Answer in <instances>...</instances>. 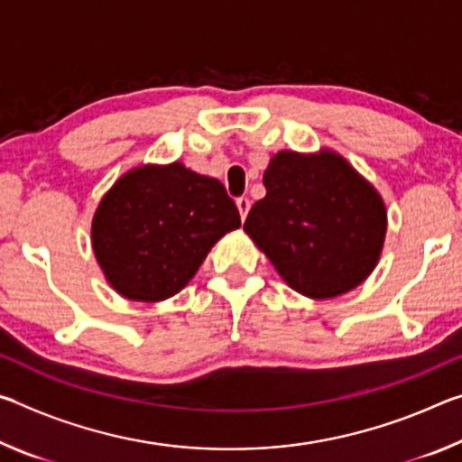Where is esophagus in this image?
Wrapping results in <instances>:
<instances>
[{"mask_svg":"<svg viewBox=\"0 0 462 462\" xmlns=\"http://www.w3.org/2000/svg\"><path fill=\"white\" fill-rule=\"evenodd\" d=\"M236 208H238V212H240L242 222H245L248 209H250V201H248L246 198H238V199H236Z\"/></svg>","mask_w":462,"mask_h":462,"instance_id":"esophagus-1","label":"esophagus"}]
</instances>
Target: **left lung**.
I'll list each match as a JSON object with an SVG mask.
<instances>
[{"label": "left lung", "mask_w": 462, "mask_h": 462, "mask_svg": "<svg viewBox=\"0 0 462 462\" xmlns=\"http://www.w3.org/2000/svg\"><path fill=\"white\" fill-rule=\"evenodd\" d=\"M267 195L245 232L293 291L332 300L353 291L381 259L387 209L381 193L332 148L281 151L263 175Z\"/></svg>", "instance_id": "obj_1"}]
</instances>
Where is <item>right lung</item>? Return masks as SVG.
Returning <instances> with one entry per match:
<instances>
[{"mask_svg": "<svg viewBox=\"0 0 462 462\" xmlns=\"http://www.w3.org/2000/svg\"><path fill=\"white\" fill-rule=\"evenodd\" d=\"M240 228L224 185L183 162L140 165L97 203L91 246L116 293L154 303L189 283L217 240Z\"/></svg>", "mask_w": 462, "mask_h": 462, "instance_id": "add662e5", "label": "right lung"}]
</instances>
